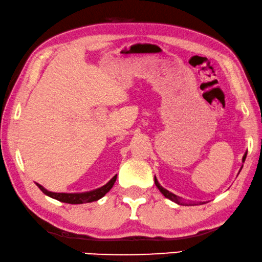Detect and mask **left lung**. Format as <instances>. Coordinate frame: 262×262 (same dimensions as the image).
<instances>
[{"label": "left lung", "instance_id": "obj_1", "mask_svg": "<svg viewBox=\"0 0 262 262\" xmlns=\"http://www.w3.org/2000/svg\"><path fill=\"white\" fill-rule=\"evenodd\" d=\"M246 157H247V152H246L245 154H243V157H242V163H245ZM242 166H243V165H242ZM242 166H241V168H240V169H242ZM154 183H156L157 187H158V189H159L160 192L163 193L165 197L168 198L169 201L174 202V203H177V204H179V205H198V204H203V203H201V202H200V203H196V202L185 201V200H184V198L179 197V196H177V194L172 193V192H169L168 190H166V189H165V187H163V186L160 185V183L158 182V179H157V177H156V176H154Z\"/></svg>", "mask_w": 262, "mask_h": 262}]
</instances>
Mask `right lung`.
Returning <instances> with one entry per match:
<instances>
[{"label":"right lung","instance_id":"1","mask_svg":"<svg viewBox=\"0 0 262 262\" xmlns=\"http://www.w3.org/2000/svg\"><path fill=\"white\" fill-rule=\"evenodd\" d=\"M116 177H117V174L114 176L113 178L105 184V185L98 187V189L86 191V192H72V193L52 192V191L46 190L45 187H43L42 185H40V184H38V183H36V186H38L39 189L46 194V196L53 198V200H57L59 202H62V203L84 204V203H91V202H96V201L101 200L102 197H104L105 193H108L110 189L113 187L114 184H115Z\"/></svg>","mask_w":262,"mask_h":262}]
</instances>
